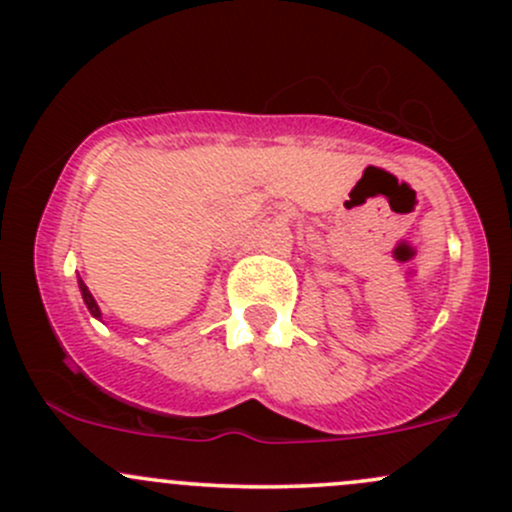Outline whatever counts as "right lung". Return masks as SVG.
<instances>
[{"label": "right lung", "instance_id": "right-lung-1", "mask_svg": "<svg viewBox=\"0 0 512 512\" xmlns=\"http://www.w3.org/2000/svg\"><path fill=\"white\" fill-rule=\"evenodd\" d=\"M78 287H80V294H83V301H85V306H88L90 314H93L98 321H102V311H100L98 301H95V297H93V294H90V289L85 287V282L80 277H78Z\"/></svg>", "mask_w": 512, "mask_h": 512}]
</instances>
